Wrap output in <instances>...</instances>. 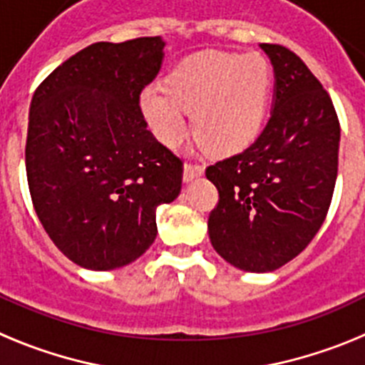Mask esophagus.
<instances>
[{
    "instance_id": "1",
    "label": "esophagus",
    "mask_w": 365,
    "mask_h": 365,
    "mask_svg": "<svg viewBox=\"0 0 365 365\" xmlns=\"http://www.w3.org/2000/svg\"><path fill=\"white\" fill-rule=\"evenodd\" d=\"M202 173H205V168H202V166L186 163L185 164V172H182V180H185V182H192L193 179H197V177H201Z\"/></svg>"
}]
</instances>
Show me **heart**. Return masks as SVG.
Wrapping results in <instances>:
<instances>
[{
  "instance_id": "b5f03b06",
  "label": "heart",
  "mask_w": 365,
  "mask_h": 365,
  "mask_svg": "<svg viewBox=\"0 0 365 365\" xmlns=\"http://www.w3.org/2000/svg\"><path fill=\"white\" fill-rule=\"evenodd\" d=\"M272 93V69L261 54L205 51L186 58L164 86L140 91V111L166 146L186 133L185 111L192 113L193 137L208 153L235 155L263 131Z\"/></svg>"
}]
</instances>
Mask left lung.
<instances>
[{
  "label": "left lung",
  "instance_id": "8db88e82",
  "mask_svg": "<svg viewBox=\"0 0 365 365\" xmlns=\"http://www.w3.org/2000/svg\"><path fill=\"white\" fill-rule=\"evenodd\" d=\"M259 47L276 80L269 122L243 153L206 168L219 192L212 247L247 272H272L311 243L333 199L340 146L333 102L302 58Z\"/></svg>",
  "mask_w": 365,
  "mask_h": 365
}]
</instances>
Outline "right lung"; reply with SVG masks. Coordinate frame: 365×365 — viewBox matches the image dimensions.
Wrapping results in <instances>:
<instances>
[{
	"instance_id": "1",
	"label": "right lung",
	"mask_w": 365,
	"mask_h": 365,
	"mask_svg": "<svg viewBox=\"0 0 365 365\" xmlns=\"http://www.w3.org/2000/svg\"><path fill=\"white\" fill-rule=\"evenodd\" d=\"M160 36L93 43L41 82L29 109L25 166L32 205L73 263L113 270L157 237V206L175 201L182 163L138 106L164 60Z\"/></svg>"
}]
</instances>
